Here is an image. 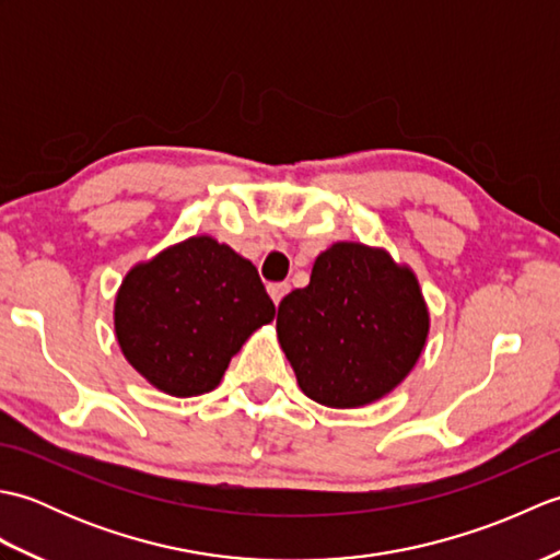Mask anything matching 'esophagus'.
<instances>
[{"instance_id": "1", "label": "esophagus", "mask_w": 560, "mask_h": 560, "mask_svg": "<svg viewBox=\"0 0 560 560\" xmlns=\"http://www.w3.org/2000/svg\"><path fill=\"white\" fill-rule=\"evenodd\" d=\"M291 291V287L287 281H279V283H269V295H271V301L273 303H281L283 299H287V293Z\"/></svg>"}]
</instances>
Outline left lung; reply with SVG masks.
<instances>
[{"label": "left lung", "mask_w": 560, "mask_h": 560, "mask_svg": "<svg viewBox=\"0 0 560 560\" xmlns=\"http://www.w3.org/2000/svg\"><path fill=\"white\" fill-rule=\"evenodd\" d=\"M277 331L305 395L353 409L407 377L428 313L413 273L385 249L337 243L315 259L311 283L279 303Z\"/></svg>", "instance_id": "left-lung-1"}]
</instances>
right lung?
Returning <instances> with one entry per match:
<instances>
[{
  "label": "right lung",
  "mask_w": 560,
  "mask_h": 560,
  "mask_svg": "<svg viewBox=\"0 0 560 560\" xmlns=\"http://www.w3.org/2000/svg\"><path fill=\"white\" fill-rule=\"evenodd\" d=\"M273 315L253 261L199 235L127 273L115 301V335L151 385L197 397L219 385L245 339Z\"/></svg>",
  "instance_id": "right-lung-1"
}]
</instances>
